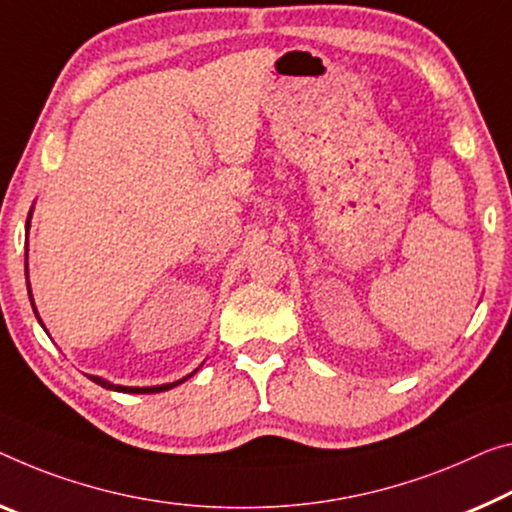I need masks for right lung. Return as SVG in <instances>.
<instances>
[{
	"label": "right lung",
	"mask_w": 512,
	"mask_h": 512,
	"mask_svg": "<svg viewBox=\"0 0 512 512\" xmlns=\"http://www.w3.org/2000/svg\"><path fill=\"white\" fill-rule=\"evenodd\" d=\"M27 229H29V222H27ZM27 256V254H25ZM25 274H27V258H25ZM29 300H31V290H29ZM31 306H34V302H31ZM34 311H36V306H34ZM194 375V373H192ZM93 382L96 384H100V387H105V389H114V391H125V393H160V391H167V389H174L176 384H180V382H185L187 377H183V380H178V382H171V384H162V387H116V384H112V382H105L102 380V377H96V375H89Z\"/></svg>",
	"instance_id": "add662e5"
}]
</instances>
